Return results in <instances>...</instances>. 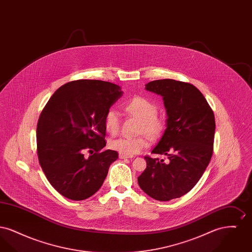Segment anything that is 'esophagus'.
Returning a JSON list of instances; mask_svg holds the SVG:
<instances>
[{
    "instance_id": "obj_1",
    "label": "esophagus",
    "mask_w": 252,
    "mask_h": 252,
    "mask_svg": "<svg viewBox=\"0 0 252 252\" xmlns=\"http://www.w3.org/2000/svg\"><path fill=\"white\" fill-rule=\"evenodd\" d=\"M119 158L122 159H125V158H132L133 156L130 155H126V154H124V153H119Z\"/></svg>"
}]
</instances>
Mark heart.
<instances>
[{
    "label": "heart",
    "instance_id": "obj_1",
    "mask_svg": "<svg viewBox=\"0 0 252 252\" xmlns=\"http://www.w3.org/2000/svg\"><path fill=\"white\" fill-rule=\"evenodd\" d=\"M126 113L140 119L139 132H145L151 139L158 137L165 128V119L157 113L154 103L142 96H134L125 105ZM104 126L109 134H117L120 129V118L116 110L108 109L104 117ZM112 149L126 155L140 153L148 146L146 135L138 137H120L110 141Z\"/></svg>",
    "mask_w": 252,
    "mask_h": 252
}]
</instances>
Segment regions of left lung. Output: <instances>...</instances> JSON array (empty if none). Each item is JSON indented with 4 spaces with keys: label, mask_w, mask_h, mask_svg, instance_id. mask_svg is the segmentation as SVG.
I'll use <instances>...</instances> for the list:
<instances>
[{
    "label": "left lung",
    "mask_w": 252,
    "mask_h": 252,
    "mask_svg": "<svg viewBox=\"0 0 252 252\" xmlns=\"http://www.w3.org/2000/svg\"><path fill=\"white\" fill-rule=\"evenodd\" d=\"M145 90L163 100L166 128L151 153L168 159L144 157L146 168L138 183L150 197L169 201L191 191L202 177L213 155L215 115L193 85L161 79L147 83Z\"/></svg>",
    "instance_id": "obj_1"
}]
</instances>
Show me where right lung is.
<instances>
[{"instance_id": "1", "label": "right lung", "mask_w": 252, "mask_h": 252, "mask_svg": "<svg viewBox=\"0 0 252 252\" xmlns=\"http://www.w3.org/2000/svg\"><path fill=\"white\" fill-rule=\"evenodd\" d=\"M123 95L118 85L76 80L60 87L49 99L36 126L39 164L63 196L84 200L94 194L118 158L105 150L104 117Z\"/></svg>"}]
</instances>
